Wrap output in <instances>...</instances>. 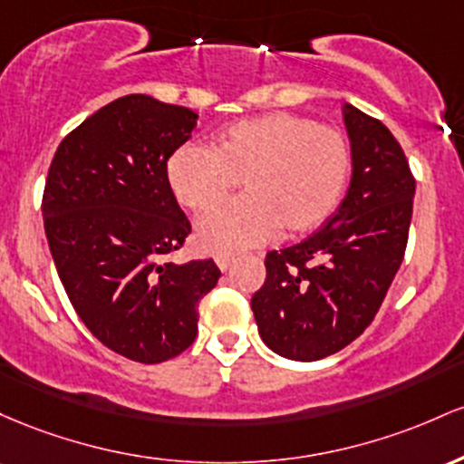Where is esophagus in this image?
Returning <instances> with one entry per match:
<instances>
[{"label":"esophagus","mask_w":464,"mask_h":464,"mask_svg":"<svg viewBox=\"0 0 464 464\" xmlns=\"http://www.w3.org/2000/svg\"><path fill=\"white\" fill-rule=\"evenodd\" d=\"M234 260H237V258H234V256H226V254H223V256H217V258H215V263H217V267L221 269V272H227V269L232 267Z\"/></svg>","instance_id":"esophagus-1"}]
</instances>
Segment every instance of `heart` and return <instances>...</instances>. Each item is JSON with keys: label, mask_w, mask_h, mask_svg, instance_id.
Returning a JSON list of instances; mask_svg holds the SVG:
<instances>
[{"label": "heart", "mask_w": 464, "mask_h": 464, "mask_svg": "<svg viewBox=\"0 0 464 464\" xmlns=\"http://www.w3.org/2000/svg\"><path fill=\"white\" fill-rule=\"evenodd\" d=\"M169 184L188 210H206L243 179L246 197L197 221L195 243L208 254H237L269 243L283 227L309 232L340 204L351 175V144L333 127L276 111L234 122L217 140L181 144L170 155Z\"/></svg>", "instance_id": "heart-1"}]
</instances>
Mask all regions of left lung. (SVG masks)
I'll use <instances>...</instances> for the list:
<instances>
[{"mask_svg": "<svg viewBox=\"0 0 464 464\" xmlns=\"http://www.w3.org/2000/svg\"><path fill=\"white\" fill-rule=\"evenodd\" d=\"M353 177L344 201L309 238L265 256L252 295L263 342L315 362L357 340L377 315L408 246L416 181L403 149L377 118L344 105Z\"/></svg>", "mask_w": 464, "mask_h": 464, "instance_id": "1", "label": "left lung"}]
</instances>
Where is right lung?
Listing matches in <instances>:
<instances>
[{"instance_id":"obj_1","label":"right lung","mask_w":464,"mask_h":464,"mask_svg":"<svg viewBox=\"0 0 464 464\" xmlns=\"http://www.w3.org/2000/svg\"><path fill=\"white\" fill-rule=\"evenodd\" d=\"M197 113L144 93L118 98L65 135L44 190V226L67 298L96 340L140 363L184 353L215 260L175 265L190 221L166 164Z\"/></svg>"}]
</instances>
